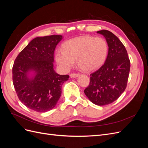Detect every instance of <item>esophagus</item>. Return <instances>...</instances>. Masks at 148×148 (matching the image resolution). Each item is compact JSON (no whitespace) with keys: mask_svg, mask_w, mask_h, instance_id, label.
<instances>
[{"mask_svg":"<svg viewBox=\"0 0 148 148\" xmlns=\"http://www.w3.org/2000/svg\"><path fill=\"white\" fill-rule=\"evenodd\" d=\"M78 76H79V74H77V73H71V74H70V78H74L78 77Z\"/></svg>","mask_w":148,"mask_h":148,"instance_id":"1","label":"esophagus"}]
</instances>
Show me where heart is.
Listing matches in <instances>:
<instances>
[{"instance_id": "obj_1", "label": "heart", "mask_w": 148, "mask_h": 148, "mask_svg": "<svg viewBox=\"0 0 148 148\" xmlns=\"http://www.w3.org/2000/svg\"><path fill=\"white\" fill-rule=\"evenodd\" d=\"M108 53V45L102 38L83 36L69 40L65 43L64 50L58 49L55 59L60 68L69 71L77 61L84 71H92L104 63Z\"/></svg>"}]
</instances>
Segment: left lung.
I'll return each mask as SVG.
<instances>
[{
	"label": "left lung",
	"mask_w": 148,
	"mask_h": 148,
	"mask_svg": "<svg viewBox=\"0 0 148 148\" xmlns=\"http://www.w3.org/2000/svg\"><path fill=\"white\" fill-rule=\"evenodd\" d=\"M97 33L106 38L108 53L104 65L90 75V83L84 92L93 104L104 106L117 100L125 90L130 62L126 49L115 34L108 30Z\"/></svg>",
	"instance_id": "left-lung-1"
}]
</instances>
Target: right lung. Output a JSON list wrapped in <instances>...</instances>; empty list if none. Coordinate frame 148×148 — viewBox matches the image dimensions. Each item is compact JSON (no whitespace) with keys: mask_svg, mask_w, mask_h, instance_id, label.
<instances>
[{"mask_svg":"<svg viewBox=\"0 0 148 148\" xmlns=\"http://www.w3.org/2000/svg\"><path fill=\"white\" fill-rule=\"evenodd\" d=\"M61 35L37 37L16 58L13 66V83L20 101L39 112L52 109L62 94V86L69 75L53 69V53Z\"/></svg>","mask_w":148,"mask_h":148,"instance_id":"add662e5","label":"right lung"}]
</instances>
